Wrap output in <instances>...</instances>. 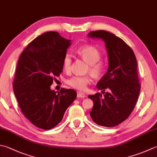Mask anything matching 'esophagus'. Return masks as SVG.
Masks as SVG:
<instances>
[{"label":"esophagus","mask_w":157,"mask_h":157,"mask_svg":"<svg viewBox=\"0 0 157 157\" xmlns=\"http://www.w3.org/2000/svg\"><path fill=\"white\" fill-rule=\"evenodd\" d=\"M77 96H78V98H84V97H85V94L82 93H79V92H78V94H77Z\"/></svg>","instance_id":"obj_1"}]
</instances>
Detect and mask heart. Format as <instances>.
Segmentation results:
<instances>
[{"instance_id": "obj_1", "label": "heart", "mask_w": 157, "mask_h": 157, "mask_svg": "<svg viewBox=\"0 0 157 157\" xmlns=\"http://www.w3.org/2000/svg\"><path fill=\"white\" fill-rule=\"evenodd\" d=\"M78 56L88 64V71L94 78H98L103 74L104 71L103 64L99 61L101 54L97 48L91 45H85L79 48L77 50ZM71 56L69 54L65 55L63 60L64 69L67 71L70 70L71 65ZM91 79L88 76H74L68 80V84L77 90L84 91L90 84Z\"/></svg>"}]
</instances>
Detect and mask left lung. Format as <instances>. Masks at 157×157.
Segmentation results:
<instances>
[{"label": "left lung", "mask_w": 157, "mask_h": 157, "mask_svg": "<svg viewBox=\"0 0 157 157\" xmlns=\"http://www.w3.org/2000/svg\"><path fill=\"white\" fill-rule=\"evenodd\" d=\"M89 38L103 40L108 58V68L97 87L109 90L88 95L93 101L90 112L95 123L106 127L118 125L134 109L140 93L137 64L133 51L121 38L105 30L92 31Z\"/></svg>", "instance_id": "left-lung-1"}]
</instances>
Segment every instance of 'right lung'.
<instances>
[{"label": "right lung", "instance_id": "add662e5", "mask_svg": "<svg viewBox=\"0 0 157 157\" xmlns=\"http://www.w3.org/2000/svg\"><path fill=\"white\" fill-rule=\"evenodd\" d=\"M71 45L56 32L37 36L21 52L13 83L21 112L40 128L49 130L62 121L67 109L77 97L73 89L51 90L54 77L63 70V60Z\"/></svg>", "mask_w": 157, "mask_h": 157}]
</instances>
